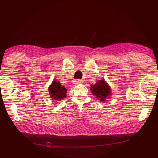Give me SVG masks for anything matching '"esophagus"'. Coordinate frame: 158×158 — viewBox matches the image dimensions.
Returning a JSON list of instances; mask_svg holds the SVG:
<instances>
[{"label":"esophagus","instance_id":"1","mask_svg":"<svg viewBox=\"0 0 158 158\" xmlns=\"http://www.w3.org/2000/svg\"><path fill=\"white\" fill-rule=\"evenodd\" d=\"M83 83V81L82 80H80V79H77L75 80V81H74V84L75 85H78V84H81Z\"/></svg>","mask_w":158,"mask_h":158}]
</instances>
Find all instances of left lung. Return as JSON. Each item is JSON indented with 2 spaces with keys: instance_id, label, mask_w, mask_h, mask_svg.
I'll list each match as a JSON object with an SVG mask.
<instances>
[{
  "instance_id": "obj_1",
  "label": "left lung",
  "mask_w": 158,
  "mask_h": 158,
  "mask_svg": "<svg viewBox=\"0 0 158 158\" xmlns=\"http://www.w3.org/2000/svg\"><path fill=\"white\" fill-rule=\"evenodd\" d=\"M90 90L95 98L100 102H105L106 99L111 98V87L105 79L98 80L94 85H90Z\"/></svg>"
}]
</instances>
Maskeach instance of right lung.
<instances>
[{
	"label": "right lung",
	"mask_w": 158,
	"mask_h": 158,
	"mask_svg": "<svg viewBox=\"0 0 158 158\" xmlns=\"http://www.w3.org/2000/svg\"><path fill=\"white\" fill-rule=\"evenodd\" d=\"M67 90L65 86L61 85L59 81L53 80L49 87V93L51 98L53 100L60 101L66 97Z\"/></svg>",
	"instance_id": "obj_1"
}]
</instances>
